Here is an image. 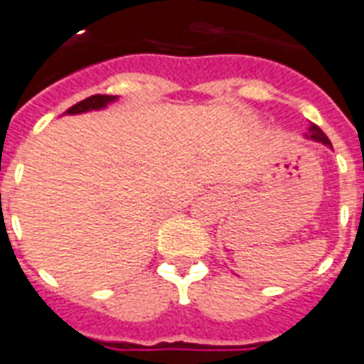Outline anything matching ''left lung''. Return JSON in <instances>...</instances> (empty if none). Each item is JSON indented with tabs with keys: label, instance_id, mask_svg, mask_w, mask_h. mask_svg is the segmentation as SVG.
Returning <instances> with one entry per match:
<instances>
[{
	"label": "left lung",
	"instance_id": "1",
	"mask_svg": "<svg viewBox=\"0 0 364 364\" xmlns=\"http://www.w3.org/2000/svg\"><path fill=\"white\" fill-rule=\"evenodd\" d=\"M307 136L311 140H317V142H323L325 146H331V140L327 139V134H325L317 124H311V127H309V134H307Z\"/></svg>",
	"mask_w": 364,
	"mask_h": 364
}]
</instances>
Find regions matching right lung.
Instances as JSON below:
<instances>
[{
	"label": "right lung",
	"instance_id": "1",
	"mask_svg": "<svg viewBox=\"0 0 364 364\" xmlns=\"http://www.w3.org/2000/svg\"><path fill=\"white\" fill-rule=\"evenodd\" d=\"M117 101V97L114 95H92L89 99H85V101L77 102V105H73L71 109L67 110V114H79V112H87V110H99L105 109L107 105Z\"/></svg>",
	"mask_w": 364,
	"mask_h": 364
}]
</instances>
